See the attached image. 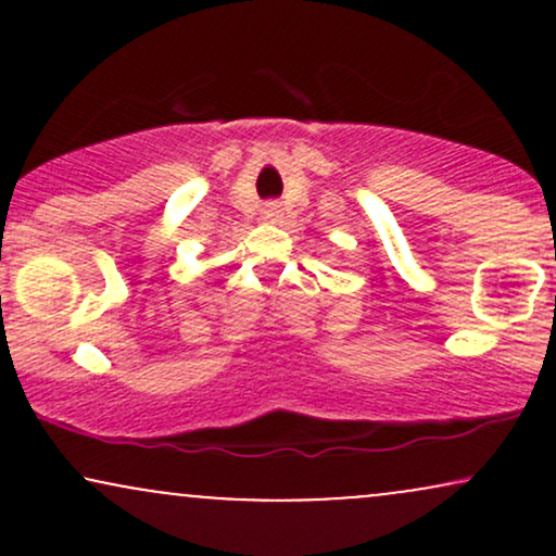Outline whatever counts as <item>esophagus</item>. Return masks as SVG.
<instances>
[{
    "label": "esophagus",
    "instance_id": "obj_1",
    "mask_svg": "<svg viewBox=\"0 0 556 556\" xmlns=\"http://www.w3.org/2000/svg\"><path fill=\"white\" fill-rule=\"evenodd\" d=\"M264 214H266V216H269V219H271V216H277V214H279V206H277V203H266Z\"/></svg>",
    "mask_w": 556,
    "mask_h": 556
}]
</instances>
